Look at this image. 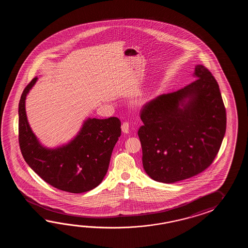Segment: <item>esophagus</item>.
Wrapping results in <instances>:
<instances>
[{"mask_svg": "<svg viewBox=\"0 0 248 248\" xmlns=\"http://www.w3.org/2000/svg\"><path fill=\"white\" fill-rule=\"evenodd\" d=\"M122 130L124 134H128L129 133V125L127 122H124L122 125Z\"/></svg>", "mask_w": 248, "mask_h": 248, "instance_id": "1", "label": "esophagus"}]
</instances>
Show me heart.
<instances>
[{"instance_id": "1", "label": "heart", "mask_w": 248, "mask_h": 248, "mask_svg": "<svg viewBox=\"0 0 248 248\" xmlns=\"http://www.w3.org/2000/svg\"><path fill=\"white\" fill-rule=\"evenodd\" d=\"M144 100H145L144 95H142V94H140V95H137L132 100V106H135V107H140V106H142L144 104Z\"/></svg>"}]
</instances>
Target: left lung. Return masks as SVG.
<instances>
[{
    "mask_svg": "<svg viewBox=\"0 0 248 248\" xmlns=\"http://www.w3.org/2000/svg\"><path fill=\"white\" fill-rule=\"evenodd\" d=\"M195 80L184 89L149 101L138 130L142 166L154 181L173 184L210 166L226 131V111L219 86L197 64Z\"/></svg>",
    "mask_w": 248,
    "mask_h": 248,
    "instance_id": "1",
    "label": "left lung"
}]
</instances>
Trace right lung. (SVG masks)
<instances>
[{"label": "right lung", "mask_w": 248, "mask_h": 248, "mask_svg": "<svg viewBox=\"0 0 248 248\" xmlns=\"http://www.w3.org/2000/svg\"><path fill=\"white\" fill-rule=\"evenodd\" d=\"M32 79L18 105V134L22 155L28 166L58 190L82 193L95 189L105 178L112 150L122 134L121 121L86 118L68 142L55 147L42 144L32 131L26 111L27 96L37 82Z\"/></svg>", "instance_id": "obj_1"}]
</instances>
